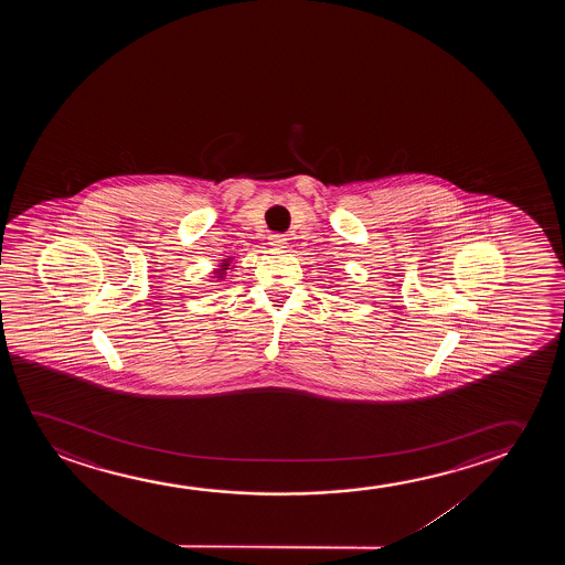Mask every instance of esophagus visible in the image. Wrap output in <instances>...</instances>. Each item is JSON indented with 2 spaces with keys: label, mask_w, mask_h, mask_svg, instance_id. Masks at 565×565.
<instances>
[{
  "label": "esophagus",
  "mask_w": 565,
  "mask_h": 565,
  "mask_svg": "<svg viewBox=\"0 0 565 565\" xmlns=\"http://www.w3.org/2000/svg\"><path fill=\"white\" fill-rule=\"evenodd\" d=\"M268 239H270L271 247L281 248L287 243L286 235H281V233H271V235H270V237H268Z\"/></svg>",
  "instance_id": "esophagus-1"
}]
</instances>
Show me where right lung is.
Masks as SVG:
<instances>
[{
    "instance_id": "add662e5",
    "label": "right lung",
    "mask_w": 565,
    "mask_h": 565,
    "mask_svg": "<svg viewBox=\"0 0 565 565\" xmlns=\"http://www.w3.org/2000/svg\"><path fill=\"white\" fill-rule=\"evenodd\" d=\"M230 263H232L230 258H227V260H222V264H220V268H217L216 270V278H225V271L230 270Z\"/></svg>"
}]
</instances>
